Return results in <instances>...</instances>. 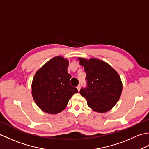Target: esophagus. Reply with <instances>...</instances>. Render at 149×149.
I'll return each instance as SVG.
<instances>
[{"label":"esophagus","mask_w":149,"mask_h":149,"mask_svg":"<svg viewBox=\"0 0 149 149\" xmlns=\"http://www.w3.org/2000/svg\"><path fill=\"white\" fill-rule=\"evenodd\" d=\"M77 89L79 91V90H80V89H81V85H80V84L78 85L77 87Z\"/></svg>","instance_id":"1"}]
</instances>
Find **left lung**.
Segmentation results:
<instances>
[{
	"mask_svg": "<svg viewBox=\"0 0 149 149\" xmlns=\"http://www.w3.org/2000/svg\"><path fill=\"white\" fill-rule=\"evenodd\" d=\"M86 74L87 87L80 93L87 104L96 112L106 113L118 102L122 91L120 75L108 63L97 59L78 58Z\"/></svg>",
	"mask_w": 149,
	"mask_h": 149,
	"instance_id": "left-lung-1",
	"label": "left lung"
}]
</instances>
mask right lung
<instances>
[{
    "instance_id": "obj_1",
    "label": "right lung",
    "mask_w": 149,
    "mask_h": 149,
    "mask_svg": "<svg viewBox=\"0 0 149 149\" xmlns=\"http://www.w3.org/2000/svg\"><path fill=\"white\" fill-rule=\"evenodd\" d=\"M69 63L61 56L47 62L33 77L32 95L36 105L43 111L58 114L64 110L69 100L78 92L70 84L71 75L67 72Z\"/></svg>"
}]
</instances>
